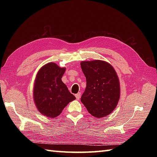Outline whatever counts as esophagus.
<instances>
[{
    "instance_id": "esophagus-1",
    "label": "esophagus",
    "mask_w": 157,
    "mask_h": 157,
    "mask_svg": "<svg viewBox=\"0 0 157 157\" xmlns=\"http://www.w3.org/2000/svg\"><path fill=\"white\" fill-rule=\"evenodd\" d=\"M75 97H76L77 100H79V98H80V97H81V93L80 92H78V94H75Z\"/></svg>"
}]
</instances>
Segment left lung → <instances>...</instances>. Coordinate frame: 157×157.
<instances>
[{
	"instance_id": "left-lung-1",
	"label": "left lung",
	"mask_w": 157,
	"mask_h": 157,
	"mask_svg": "<svg viewBox=\"0 0 157 157\" xmlns=\"http://www.w3.org/2000/svg\"><path fill=\"white\" fill-rule=\"evenodd\" d=\"M81 67L86 88L81 101L89 113L102 118L111 113L120 97L119 81L114 68L105 61H83Z\"/></svg>"
}]
</instances>
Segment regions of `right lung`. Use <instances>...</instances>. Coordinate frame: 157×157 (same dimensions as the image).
<instances>
[{
    "instance_id": "right-lung-1",
    "label": "right lung",
    "mask_w": 157,
    "mask_h": 157,
    "mask_svg": "<svg viewBox=\"0 0 157 157\" xmlns=\"http://www.w3.org/2000/svg\"><path fill=\"white\" fill-rule=\"evenodd\" d=\"M65 71V68L50 63L38 72L34 88V99L36 107L43 115L56 117L70 102L75 99L61 80Z\"/></svg>"
}]
</instances>
